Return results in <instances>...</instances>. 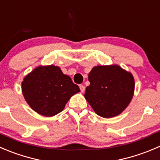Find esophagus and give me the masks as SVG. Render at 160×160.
<instances>
[{"mask_svg": "<svg viewBox=\"0 0 160 160\" xmlns=\"http://www.w3.org/2000/svg\"><path fill=\"white\" fill-rule=\"evenodd\" d=\"M80 89L81 92H83L85 91V87L83 85H80Z\"/></svg>", "mask_w": 160, "mask_h": 160, "instance_id": "34e87169", "label": "esophagus"}]
</instances>
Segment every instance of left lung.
Segmentation results:
<instances>
[{"label":"left lung","instance_id":"1","mask_svg":"<svg viewBox=\"0 0 160 160\" xmlns=\"http://www.w3.org/2000/svg\"><path fill=\"white\" fill-rule=\"evenodd\" d=\"M90 85L84 97L96 114L111 118L120 114L132 99L134 80L132 74L119 66H98L88 75Z\"/></svg>","mask_w":160,"mask_h":160}]
</instances>
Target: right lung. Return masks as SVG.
<instances>
[{"label":"right lung","instance_id":"add662e5","mask_svg":"<svg viewBox=\"0 0 160 160\" xmlns=\"http://www.w3.org/2000/svg\"><path fill=\"white\" fill-rule=\"evenodd\" d=\"M22 91L34 111L44 116H53L64 109L80 88L59 67L52 65L39 66L28 74L22 83Z\"/></svg>","mask_w":160,"mask_h":160}]
</instances>
